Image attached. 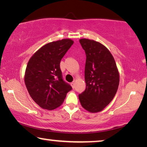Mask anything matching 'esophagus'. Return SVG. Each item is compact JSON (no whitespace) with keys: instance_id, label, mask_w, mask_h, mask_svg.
<instances>
[{"instance_id":"1","label":"esophagus","mask_w":147,"mask_h":147,"mask_svg":"<svg viewBox=\"0 0 147 147\" xmlns=\"http://www.w3.org/2000/svg\"><path fill=\"white\" fill-rule=\"evenodd\" d=\"M71 85L72 86V88H74V82H73L71 83Z\"/></svg>"}]
</instances>
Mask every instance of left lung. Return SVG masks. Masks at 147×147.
Instances as JSON below:
<instances>
[{
	"label": "left lung",
	"mask_w": 147,
	"mask_h": 147,
	"mask_svg": "<svg viewBox=\"0 0 147 147\" xmlns=\"http://www.w3.org/2000/svg\"><path fill=\"white\" fill-rule=\"evenodd\" d=\"M86 55L85 91L78 94L81 105L89 112L102 110L117 91L119 74L113 56L103 45L93 40L80 39Z\"/></svg>",
	"instance_id": "left-lung-1"
}]
</instances>
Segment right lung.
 Returning <instances> with one entry per match:
<instances>
[{
	"label": "right lung",
	"mask_w": 147,
	"mask_h": 147,
	"mask_svg": "<svg viewBox=\"0 0 147 147\" xmlns=\"http://www.w3.org/2000/svg\"><path fill=\"white\" fill-rule=\"evenodd\" d=\"M63 39L39 49L27 64L24 82L32 98L42 108L52 110L63 103L72 87L63 78L60 61L73 44Z\"/></svg>",
	"instance_id": "add662e5"
}]
</instances>
